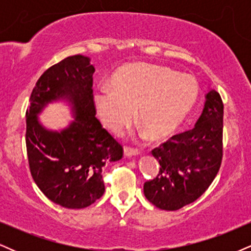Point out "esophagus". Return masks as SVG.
<instances>
[{
	"mask_svg": "<svg viewBox=\"0 0 251 251\" xmlns=\"http://www.w3.org/2000/svg\"><path fill=\"white\" fill-rule=\"evenodd\" d=\"M124 153H125L126 157H132V155L139 154L140 151L138 149L131 148V146H125V148H124Z\"/></svg>",
	"mask_w": 251,
	"mask_h": 251,
	"instance_id": "1",
	"label": "esophagus"
}]
</instances>
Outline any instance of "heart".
<instances>
[{
  "label": "heart",
  "mask_w": 251,
  "mask_h": 251,
  "mask_svg": "<svg viewBox=\"0 0 251 251\" xmlns=\"http://www.w3.org/2000/svg\"><path fill=\"white\" fill-rule=\"evenodd\" d=\"M111 86L94 93L97 113L103 125L120 133L138 120L151 139L174 132L197 101L198 83L188 74H177L163 66L132 63L114 74Z\"/></svg>",
  "instance_id": "heart-1"
}]
</instances>
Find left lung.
I'll return each mask as SVG.
<instances>
[{
	"label": "left lung",
	"instance_id": "obj_1",
	"mask_svg": "<svg viewBox=\"0 0 251 251\" xmlns=\"http://www.w3.org/2000/svg\"><path fill=\"white\" fill-rule=\"evenodd\" d=\"M195 127L175 134L152 150L160 169L145 181L144 195L153 205L175 211L201 197L215 179L223 157V101L211 89Z\"/></svg>",
	"mask_w": 251,
	"mask_h": 251
}]
</instances>
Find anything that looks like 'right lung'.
I'll list each match as a JSON object with an SVG mask.
<instances>
[{
	"mask_svg": "<svg viewBox=\"0 0 251 251\" xmlns=\"http://www.w3.org/2000/svg\"><path fill=\"white\" fill-rule=\"evenodd\" d=\"M93 65L73 55L51 66L37 80L25 112V146L31 177L43 195L67 209H82L105 192L102 168L122 159L123 146L102 128L93 101ZM71 103L75 120L50 131L37 114L51 101Z\"/></svg>",
	"mask_w": 251,
	"mask_h": 251,
	"instance_id": "right-lung-1",
	"label": "right lung"
}]
</instances>
